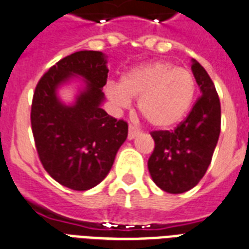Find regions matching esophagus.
<instances>
[{
  "mask_svg": "<svg viewBox=\"0 0 249 249\" xmlns=\"http://www.w3.org/2000/svg\"><path fill=\"white\" fill-rule=\"evenodd\" d=\"M140 130L138 129H136L133 125H129V132H128V140L129 141H132V140H134V138L137 137L138 134H140Z\"/></svg>",
  "mask_w": 249,
  "mask_h": 249,
  "instance_id": "esophagus-1",
  "label": "esophagus"
}]
</instances>
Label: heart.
I'll return each instance as SVG.
<instances>
[{"mask_svg": "<svg viewBox=\"0 0 249 249\" xmlns=\"http://www.w3.org/2000/svg\"><path fill=\"white\" fill-rule=\"evenodd\" d=\"M196 79L185 68L158 61L136 66L108 83L106 95L119 108H128L138 99L141 115L157 129H170L187 117L196 96Z\"/></svg>", "mask_w": 249, "mask_h": 249, "instance_id": "heart-1", "label": "heart"}]
</instances>
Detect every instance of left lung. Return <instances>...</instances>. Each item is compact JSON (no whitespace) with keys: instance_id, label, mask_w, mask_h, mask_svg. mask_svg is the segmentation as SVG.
Instances as JSON below:
<instances>
[{"instance_id":"left-lung-1","label":"left lung","mask_w":249,"mask_h":249,"mask_svg":"<svg viewBox=\"0 0 249 249\" xmlns=\"http://www.w3.org/2000/svg\"><path fill=\"white\" fill-rule=\"evenodd\" d=\"M192 73L201 96L192 111L172 132L151 133L155 149L147 167L151 179L167 193H184L196 187L212 162L221 133V103L213 81L192 58Z\"/></svg>"}]
</instances>
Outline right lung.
I'll use <instances>...</instances> for the list:
<instances>
[{
  "label": "right lung",
  "instance_id": "1",
  "mask_svg": "<svg viewBox=\"0 0 249 249\" xmlns=\"http://www.w3.org/2000/svg\"><path fill=\"white\" fill-rule=\"evenodd\" d=\"M108 71L104 53L79 51L52 66L35 89L31 125L37 154L51 178L73 191L103 181L128 137V124L102 108ZM64 86L76 89L71 104L59 96Z\"/></svg>",
  "mask_w": 249,
  "mask_h": 249
}]
</instances>
